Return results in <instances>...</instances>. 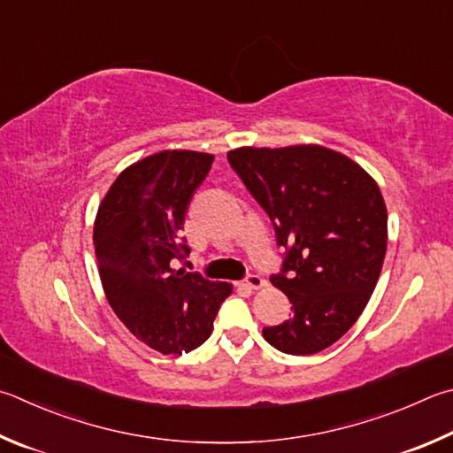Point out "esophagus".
Masks as SVG:
<instances>
[{
    "label": "esophagus",
    "mask_w": 453,
    "mask_h": 453,
    "mask_svg": "<svg viewBox=\"0 0 453 453\" xmlns=\"http://www.w3.org/2000/svg\"><path fill=\"white\" fill-rule=\"evenodd\" d=\"M242 285L248 287V289H261V287L265 285V279H261L259 275H255V273H250L248 277L243 279Z\"/></svg>",
    "instance_id": "1"
}]
</instances>
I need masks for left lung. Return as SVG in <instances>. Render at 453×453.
I'll return each mask as SVG.
<instances>
[{"label":"left lung","mask_w":453,"mask_h":453,"mask_svg":"<svg viewBox=\"0 0 453 453\" xmlns=\"http://www.w3.org/2000/svg\"><path fill=\"white\" fill-rule=\"evenodd\" d=\"M227 162L285 248L271 283L293 315L263 336L287 355L325 350L357 323L380 277L388 237L380 188L357 162L317 144L237 148Z\"/></svg>","instance_id":"left-lung-1"}]
</instances>
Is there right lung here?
<instances>
[{"label":"right lung","mask_w":453,"mask_h":453,"mask_svg":"<svg viewBox=\"0 0 453 453\" xmlns=\"http://www.w3.org/2000/svg\"><path fill=\"white\" fill-rule=\"evenodd\" d=\"M213 156L164 150L146 156L114 180L95 219V255L112 311L138 341L182 355L208 341L232 285L178 269L188 203Z\"/></svg>","instance_id":"right-lung-1"}]
</instances>
